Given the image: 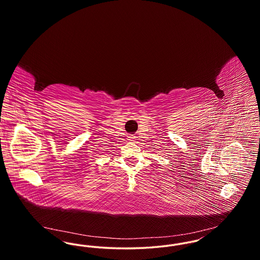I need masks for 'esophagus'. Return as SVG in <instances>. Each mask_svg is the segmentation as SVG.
<instances>
[{
    "label": "esophagus",
    "instance_id": "1",
    "mask_svg": "<svg viewBox=\"0 0 260 260\" xmlns=\"http://www.w3.org/2000/svg\"><path fill=\"white\" fill-rule=\"evenodd\" d=\"M135 139V136H128V140H131V141H133Z\"/></svg>",
    "mask_w": 260,
    "mask_h": 260
}]
</instances>
